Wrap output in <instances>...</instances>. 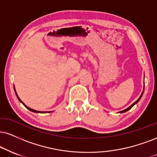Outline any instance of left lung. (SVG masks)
<instances>
[{"instance_id": "1", "label": "left lung", "mask_w": 157, "mask_h": 157, "mask_svg": "<svg viewBox=\"0 0 157 157\" xmlns=\"http://www.w3.org/2000/svg\"><path fill=\"white\" fill-rule=\"evenodd\" d=\"M143 94H144V92H142V94H141V95L140 96V98H138V100H136V101H135V102H134V103H133V104H132V105H131L130 106H129V108H126V109L125 110H124V111H119V113H124V112H127V111H129V109H131V108H132V107H133V106H134L135 105V104H136V103H138V101H139V100H140V98H141V97H142V95H143Z\"/></svg>"}]
</instances>
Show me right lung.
Masks as SVG:
<instances>
[{
	"label": "right lung",
	"mask_w": 157,
	"mask_h": 157,
	"mask_svg": "<svg viewBox=\"0 0 157 157\" xmlns=\"http://www.w3.org/2000/svg\"><path fill=\"white\" fill-rule=\"evenodd\" d=\"M14 91H15V93H16V95H17V98H18V100H19V101H20L21 102H22V103L23 104V105H24L25 107H26L27 108H28V110H30V111H33V112H35V113H46V112H42V111H36V110H34V109H32V108H29V107H28V106H27L26 105H25V104L24 103V102H23L22 100H20V98H19L18 97V95H17V92H16V90H15V88H14Z\"/></svg>",
	"instance_id": "add662e5"
}]
</instances>
